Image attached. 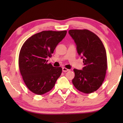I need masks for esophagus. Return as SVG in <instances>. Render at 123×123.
Segmentation results:
<instances>
[{
  "label": "esophagus",
  "instance_id": "esophagus-1",
  "mask_svg": "<svg viewBox=\"0 0 123 123\" xmlns=\"http://www.w3.org/2000/svg\"><path fill=\"white\" fill-rule=\"evenodd\" d=\"M69 70L68 69H67L66 68H62V71H63V72H67Z\"/></svg>",
  "mask_w": 123,
  "mask_h": 123
}]
</instances>
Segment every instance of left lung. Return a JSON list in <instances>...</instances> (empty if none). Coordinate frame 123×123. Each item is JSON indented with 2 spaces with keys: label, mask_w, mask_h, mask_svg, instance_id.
<instances>
[{
  "label": "left lung",
  "mask_w": 123,
  "mask_h": 123,
  "mask_svg": "<svg viewBox=\"0 0 123 123\" xmlns=\"http://www.w3.org/2000/svg\"><path fill=\"white\" fill-rule=\"evenodd\" d=\"M69 34L84 63L82 70L74 69L73 84L81 92H93L98 89L105 78L107 64L105 47L98 36L88 30H71Z\"/></svg>",
  "instance_id": "left-lung-1"
}]
</instances>
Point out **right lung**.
<instances>
[{
	"instance_id": "add662e5",
	"label": "right lung",
	"mask_w": 123,
	"mask_h": 123,
	"mask_svg": "<svg viewBox=\"0 0 123 123\" xmlns=\"http://www.w3.org/2000/svg\"><path fill=\"white\" fill-rule=\"evenodd\" d=\"M67 31H42L28 38L19 55V68L23 80L32 92L43 95L54 87L62 68L48 64L56 46L66 36Z\"/></svg>"
}]
</instances>
